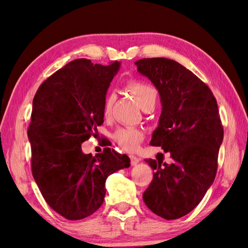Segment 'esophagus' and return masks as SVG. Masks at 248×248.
<instances>
[{
    "mask_svg": "<svg viewBox=\"0 0 248 248\" xmlns=\"http://www.w3.org/2000/svg\"><path fill=\"white\" fill-rule=\"evenodd\" d=\"M130 161H131V165L135 166L140 162V159H139L138 156H135V155H130Z\"/></svg>",
    "mask_w": 248,
    "mask_h": 248,
    "instance_id": "1",
    "label": "esophagus"
}]
</instances>
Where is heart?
<instances>
[{
  "mask_svg": "<svg viewBox=\"0 0 248 248\" xmlns=\"http://www.w3.org/2000/svg\"><path fill=\"white\" fill-rule=\"evenodd\" d=\"M127 88L136 98L141 108H145L150 107V105L155 107L157 94L155 89L149 84L143 81L132 80L128 82ZM114 99L115 97L112 93H108L105 97L103 103V113L105 116H108L112 110ZM114 139L120 145L121 148L127 151H134L139 147L140 141L143 140L144 133L143 131L138 128H120L115 132Z\"/></svg>",
  "mask_w": 248,
  "mask_h": 248,
  "instance_id": "heart-1",
  "label": "heart"
}]
</instances>
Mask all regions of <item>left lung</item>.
<instances>
[{"instance_id": "1", "label": "left lung", "mask_w": 248, "mask_h": 248, "mask_svg": "<svg viewBox=\"0 0 248 248\" xmlns=\"http://www.w3.org/2000/svg\"><path fill=\"white\" fill-rule=\"evenodd\" d=\"M135 65L161 97L162 113L150 145L170 152L172 160H145L154 179L143 199L155 214L177 219L197 207L217 175L224 138L217 102L199 78L175 61L154 57Z\"/></svg>"}]
</instances>
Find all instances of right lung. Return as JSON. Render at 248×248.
<instances>
[{
	"label": "right lung",
	"mask_w": 248,
	"mask_h": 248,
	"mask_svg": "<svg viewBox=\"0 0 248 248\" xmlns=\"http://www.w3.org/2000/svg\"><path fill=\"white\" fill-rule=\"evenodd\" d=\"M119 68L117 61L102 66L75 60L46 78L33 99L31 173L46 203L67 219L96 212L108 177L130 166L129 156L114 149L93 156L81 148L103 124L104 99Z\"/></svg>",
	"instance_id": "add662e5"
}]
</instances>
